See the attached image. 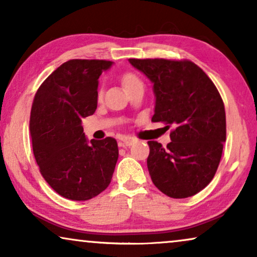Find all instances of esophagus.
I'll return each instance as SVG.
<instances>
[{"mask_svg": "<svg viewBox=\"0 0 257 257\" xmlns=\"http://www.w3.org/2000/svg\"><path fill=\"white\" fill-rule=\"evenodd\" d=\"M133 142H135V140H133L132 138H127V137H125V138H121L120 140H119L118 144L120 147H127V146H131Z\"/></svg>", "mask_w": 257, "mask_h": 257, "instance_id": "obj_1", "label": "esophagus"}]
</instances>
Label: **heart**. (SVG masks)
<instances>
[{"instance_id":"obj_1","label":"heart","mask_w":257,"mask_h":257,"mask_svg":"<svg viewBox=\"0 0 257 257\" xmlns=\"http://www.w3.org/2000/svg\"><path fill=\"white\" fill-rule=\"evenodd\" d=\"M140 83L142 82H140V79L138 78V77L132 75V73H127V75H125L124 77H122V85H124L125 89H128V87L137 85V84H140ZM101 94H103V92L99 91V97H101Z\"/></svg>"}]
</instances>
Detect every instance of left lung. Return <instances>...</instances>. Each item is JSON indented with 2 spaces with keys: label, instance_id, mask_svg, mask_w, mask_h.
I'll return each mask as SVG.
<instances>
[{
  "label": "left lung",
  "instance_id": "left-lung-1",
  "mask_svg": "<svg viewBox=\"0 0 257 257\" xmlns=\"http://www.w3.org/2000/svg\"><path fill=\"white\" fill-rule=\"evenodd\" d=\"M133 68L153 84L152 121L173 126L170 144L149 142L151 179L171 198L199 193L212 181L226 142V112L219 91L189 61L130 58Z\"/></svg>",
  "mask_w": 257,
  "mask_h": 257
}]
</instances>
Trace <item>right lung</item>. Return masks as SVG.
I'll return each mask as SVG.
<instances>
[{"mask_svg": "<svg viewBox=\"0 0 257 257\" xmlns=\"http://www.w3.org/2000/svg\"><path fill=\"white\" fill-rule=\"evenodd\" d=\"M113 64L70 59L35 94L30 135L41 174L56 193L75 201L97 196L110 185L118 160L114 138L87 140L82 119L94 113L98 78Z\"/></svg>", "mask_w": 257, "mask_h": 257, "instance_id": "1", "label": "right lung"}]
</instances>
